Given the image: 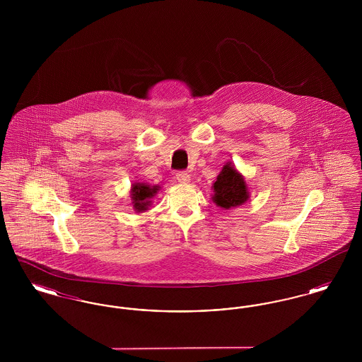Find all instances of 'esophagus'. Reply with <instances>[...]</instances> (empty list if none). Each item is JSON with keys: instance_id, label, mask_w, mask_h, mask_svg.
Instances as JSON below:
<instances>
[{"instance_id": "obj_1", "label": "esophagus", "mask_w": 362, "mask_h": 362, "mask_svg": "<svg viewBox=\"0 0 362 362\" xmlns=\"http://www.w3.org/2000/svg\"><path fill=\"white\" fill-rule=\"evenodd\" d=\"M176 179H177V182H180V183H189V173H186V171H177V173H176Z\"/></svg>"}]
</instances>
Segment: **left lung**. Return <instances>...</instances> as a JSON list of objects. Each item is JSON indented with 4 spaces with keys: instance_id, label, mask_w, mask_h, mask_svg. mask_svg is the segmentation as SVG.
<instances>
[{
    "instance_id": "obj_1",
    "label": "left lung",
    "mask_w": 362,
    "mask_h": 362,
    "mask_svg": "<svg viewBox=\"0 0 362 362\" xmlns=\"http://www.w3.org/2000/svg\"><path fill=\"white\" fill-rule=\"evenodd\" d=\"M213 189V201L216 202V205L224 209L240 206L248 199V192L244 179L241 177L240 173L229 164H226L218 175Z\"/></svg>"
}]
</instances>
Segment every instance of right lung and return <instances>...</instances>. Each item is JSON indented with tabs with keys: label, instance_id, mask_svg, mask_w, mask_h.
<instances>
[{
	"label": "right lung",
	"instance_id": "add662e5",
	"mask_svg": "<svg viewBox=\"0 0 362 362\" xmlns=\"http://www.w3.org/2000/svg\"><path fill=\"white\" fill-rule=\"evenodd\" d=\"M157 192V186L151 187L149 185L145 183H137L133 186L132 189V199L134 204V209L141 211V210H146L148 205L151 204V198L153 197V194Z\"/></svg>",
	"mask_w": 362,
	"mask_h": 362
}]
</instances>
